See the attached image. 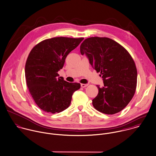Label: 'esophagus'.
<instances>
[{"instance_id":"34e87169","label":"esophagus","mask_w":156,"mask_h":156,"mask_svg":"<svg viewBox=\"0 0 156 156\" xmlns=\"http://www.w3.org/2000/svg\"><path fill=\"white\" fill-rule=\"evenodd\" d=\"M89 84H81V87H87V86H88Z\"/></svg>"}]
</instances>
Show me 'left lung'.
Listing matches in <instances>:
<instances>
[{
  "label": "left lung",
  "mask_w": 156,
  "mask_h": 156,
  "mask_svg": "<svg viewBox=\"0 0 156 156\" xmlns=\"http://www.w3.org/2000/svg\"><path fill=\"white\" fill-rule=\"evenodd\" d=\"M80 52L104 80L92 100L94 108L107 115L122 110L132 99L137 86V69L129 52L115 40L92 37L84 40Z\"/></svg>",
  "instance_id": "8db88e82"
}]
</instances>
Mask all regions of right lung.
Here are the masks:
<instances>
[{
    "label": "right lung",
    "instance_id": "right-lung-1",
    "mask_svg": "<svg viewBox=\"0 0 156 156\" xmlns=\"http://www.w3.org/2000/svg\"><path fill=\"white\" fill-rule=\"evenodd\" d=\"M84 38L65 37L46 39L32 49L25 64V78L29 92L37 106L49 113L68 108L73 92L81 85L58 77L67 55Z\"/></svg>",
    "mask_w": 156,
    "mask_h": 156
}]
</instances>
